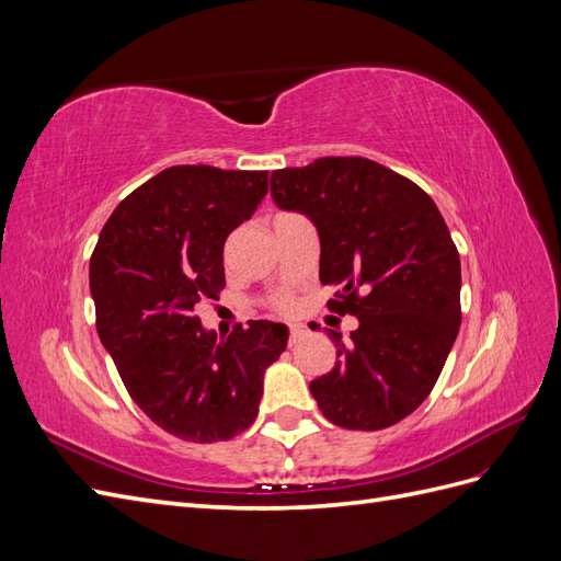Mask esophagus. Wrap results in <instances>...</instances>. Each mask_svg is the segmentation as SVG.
Listing matches in <instances>:
<instances>
[{"mask_svg": "<svg viewBox=\"0 0 561 561\" xmlns=\"http://www.w3.org/2000/svg\"><path fill=\"white\" fill-rule=\"evenodd\" d=\"M304 336H307V330H304L301 325H295V328H290V336H287V344L295 346V344L301 342Z\"/></svg>", "mask_w": 561, "mask_h": 561, "instance_id": "esophagus-1", "label": "esophagus"}]
</instances>
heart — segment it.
<instances>
[{
    "label": "heart",
    "instance_id": "1",
    "mask_svg": "<svg viewBox=\"0 0 561 561\" xmlns=\"http://www.w3.org/2000/svg\"><path fill=\"white\" fill-rule=\"evenodd\" d=\"M293 307H295V304H293L290 297H278V299H276V309H278L280 313H290Z\"/></svg>",
    "mask_w": 561,
    "mask_h": 561
}]
</instances>
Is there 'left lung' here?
<instances>
[{
    "label": "left lung",
    "instance_id": "1",
    "mask_svg": "<svg viewBox=\"0 0 561 561\" xmlns=\"http://www.w3.org/2000/svg\"><path fill=\"white\" fill-rule=\"evenodd\" d=\"M280 210L307 215L320 239L330 309L358 318L311 396L334 426L381 431L431 396L461 325V262L433 198L363 157H325L271 173Z\"/></svg>",
    "mask_w": 561,
    "mask_h": 561
}]
</instances>
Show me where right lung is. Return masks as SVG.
I'll return each instance as SVG.
<instances>
[{
  "mask_svg": "<svg viewBox=\"0 0 561 561\" xmlns=\"http://www.w3.org/2000/svg\"><path fill=\"white\" fill-rule=\"evenodd\" d=\"M266 171L173 165L118 203L91 257L98 334L135 404L186 443L252 426L283 322L250 320L219 342L194 313L225 287V241L257 210Z\"/></svg>",
  "mask_w": 561,
  "mask_h": 561,
  "instance_id": "obj_1",
  "label": "right lung"
}]
</instances>
